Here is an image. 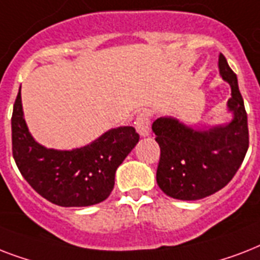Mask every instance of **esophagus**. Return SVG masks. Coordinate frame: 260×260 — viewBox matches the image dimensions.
Instances as JSON below:
<instances>
[{"instance_id":"34e87169","label":"esophagus","mask_w":260,"mask_h":260,"mask_svg":"<svg viewBox=\"0 0 260 260\" xmlns=\"http://www.w3.org/2000/svg\"><path fill=\"white\" fill-rule=\"evenodd\" d=\"M136 129L140 136H148L150 135V114L142 113L136 118Z\"/></svg>"}]
</instances>
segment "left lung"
<instances>
[{"instance_id":"8db88e82","label":"left lung","mask_w":260,"mask_h":260,"mask_svg":"<svg viewBox=\"0 0 260 260\" xmlns=\"http://www.w3.org/2000/svg\"><path fill=\"white\" fill-rule=\"evenodd\" d=\"M218 69L231 85L230 124L210 129H193L177 118L159 117L152 124L160 147L156 182L163 193L183 201L201 200L216 193L234 178L248 150V124L238 78L225 56H218Z\"/></svg>"}]
</instances>
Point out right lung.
Here are the masks:
<instances>
[{
  "mask_svg": "<svg viewBox=\"0 0 260 260\" xmlns=\"http://www.w3.org/2000/svg\"><path fill=\"white\" fill-rule=\"evenodd\" d=\"M139 142L134 126L109 129L87 146L71 151L46 148L35 142L24 120L18 91L12 114L14 162L42 197L59 206H89L109 197L114 174Z\"/></svg>",
  "mask_w": 260,
  "mask_h": 260,
  "instance_id": "obj_1",
  "label": "right lung"
}]
</instances>
